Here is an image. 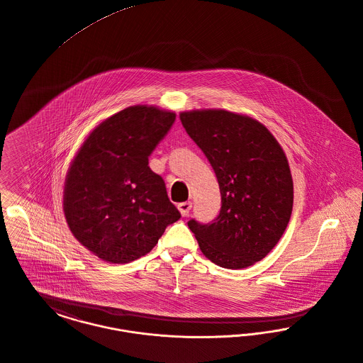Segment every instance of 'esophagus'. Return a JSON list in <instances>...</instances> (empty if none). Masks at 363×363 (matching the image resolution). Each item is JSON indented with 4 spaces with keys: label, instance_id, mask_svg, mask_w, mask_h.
Here are the masks:
<instances>
[{
    "label": "esophagus",
    "instance_id": "34e87169",
    "mask_svg": "<svg viewBox=\"0 0 363 363\" xmlns=\"http://www.w3.org/2000/svg\"><path fill=\"white\" fill-rule=\"evenodd\" d=\"M178 210L182 216H188L191 210H192V203L191 201H184V203H179L178 204Z\"/></svg>",
    "mask_w": 363,
    "mask_h": 363
}]
</instances>
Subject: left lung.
Here are the masks:
<instances>
[{
  "label": "left lung",
  "mask_w": 363,
  "mask_h": 363,
  "mask_svg": "<svg viewBox=\"0 0 363 363\" xmlns=\"http://www.w3.org/2000/svg\"><path fill=\"white\" fill-rule=\"evenodd\" d=\"M182 126L216 175L220 210L213 222H188L201 252L225 269L267 255L284 235L294 182L282 148L255 119L223 109L182 112Z\"/></svg>",
  "instance_id": "obj_1"
}]
</instances>
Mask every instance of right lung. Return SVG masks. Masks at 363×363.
Wrapping results in <instances>:
<instances>
[{"label":"right lung","instance_id":"obj_1","mask_svg":"<svg viewBox=\"0 0 363 363\" xmlns=\"http://www.w3.org/2000/svg\"><path fill=\"white\" fill-rule=\"evenodd\" d=\"M174 122V112L126 108L94 128L72 160L65 219L75 238L103 260L128 263L147 255L181 218L163 178L148 166Z\"/></svg>","mask_w":363,"mask_h":363}]
</instances>
